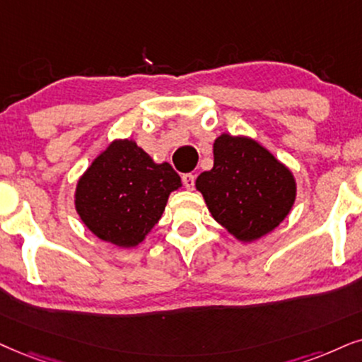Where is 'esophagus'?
I'll return each mask as SVG.
<instances>
[{"mask_svg":"<svg viewBox=\"0 0 362 362\" xmlns=\"http://www.w3.org/2000/svg\"><path fill=\"white\" fill-rule=\"evenodd\" d=\"M182 182H184V185H185V189H194V185H195V175L194 173H184V175H182Z\"/></svg>","mask_w":362,"mask_h":362,"instance_id":"34e87169","label":"esophagus"}]
</instances>
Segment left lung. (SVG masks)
<instances>
[{
    "mask_svg": "<svg viewBox=\"0 0 362 362\" xmlns=\"http://www.w3.org/2000/svg\"><path fill=\"white\" fill-rule=\"evenodd\" d=\"M195 185L215 221L244 242L272 232L296 200L289 168L247 136H218L212 170L200 173Z\"/></svg>",
    "mask_w": 362,
    "mask_h": 362,
    "instance_id": "left-lung-1",
    "label": "left lung"
}]
</instances>
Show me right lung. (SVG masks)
I'll return each instance as SVG.
<instances>
[{
  "mask_svg": "<svg viewBox=\"0 0 362 362\" xmlns=\"http://www.w3.org/2000/svg\"><path fill=\"white\" fill-rule=\"evenodd\" d=\"M180 185L170 163H155L135 141L115 140L78 180L76 212L102 240L134 247L152 230L170 192Z\"/></svg>",
  "mask_w": 362,
  "mask_h": 362,
  "instance_id": "right-lung-1",
  "label": "right lung"
}]
</instances>
